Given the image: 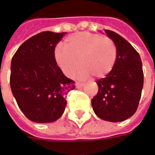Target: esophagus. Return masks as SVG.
Listing matches in <instances>:
<instances>
[{"mask_svg": "<svg viewBox=\"0 0 155 155\" xmlns=\"http://www.w3.org/2000/svg\"><path fill=\"white\" fill-rule=\"evenodd\" d=\"M75 86H76V87H78V88H81V87H82V86H84V83H81V82H76V83H75Z\"/></svg>", "mask_w": 155, "mask_h": 155, "instance_id": "esophagus-1", "label": "esophagus"}]
</instances>
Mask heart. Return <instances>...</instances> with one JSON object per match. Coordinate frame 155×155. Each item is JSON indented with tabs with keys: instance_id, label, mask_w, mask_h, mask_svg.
I'll return each instance as SVG.
<instances>
[{
	"instance_id": "1",
	"label": "heart",
	"mask_w": 155,
	"mask_h": 155,
	"mask_svg": "<svg viewBox=\"0 0 155 155\" xmlns=\"http://www.w3.org/2000/svg\"><path fill=\"white\" fill-rule=\"evenodd\" d=\"M117 58L118 47L113 39L91 32L74 34L65 40L64 48L58 47L54 51L56 64L69 77L80 64L79 78L91 74L102 79L113 70Z\"/></svg>"
}]
</instances>
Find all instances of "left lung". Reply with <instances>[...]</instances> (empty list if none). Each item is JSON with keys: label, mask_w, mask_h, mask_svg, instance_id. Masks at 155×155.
I'll return each mask as SVG.
<instances>
[{"label": "left lung", "mask_w": 155, "mask_h": 155, "mask_svg": "<svg viewBox=\"0 0 155 155\" xmlns=\"http://www.w3.org/2000/svg\"><path fill=\"white\" fill-rule=\"evenodd\" d=\"M118 47L113 70L97 81L98 91L91 99L94 113L102 120L120 122L131 117L137 109L143 86V71L139 53L126 39L105 29Z\"/></svg>", "instance_id": "8db88e82"}]
</instances>
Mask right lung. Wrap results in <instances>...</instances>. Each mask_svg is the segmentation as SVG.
I'll use <instances>...</instances> for the list:
<instances>
[{"label": "right lung", "mask_w": 155, "mask_h": 155, "mask_svg": "<svg viewBox=\"0 0 155 155\" xmlns=\"http://www.w3.org/2000/svg\"><path fill=\"white\" fill-rule=\"evenodd\" d=\"M66 33L44 31L25 41L12 58L10 86L17 104L29 120L50 123L58 120L67 94L75 82L57 65L54 51Z\"/></svg>", "instance_id": "1"}]
</instances>
